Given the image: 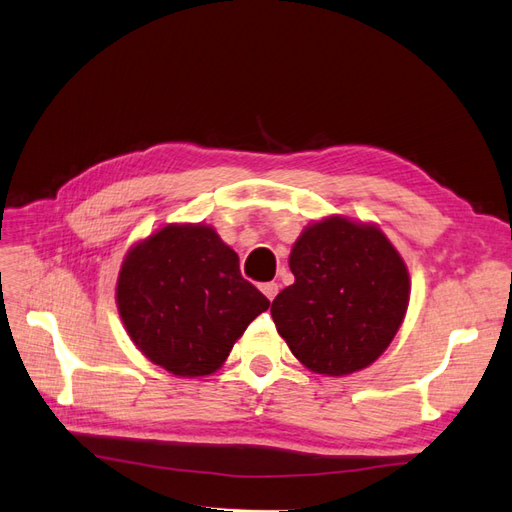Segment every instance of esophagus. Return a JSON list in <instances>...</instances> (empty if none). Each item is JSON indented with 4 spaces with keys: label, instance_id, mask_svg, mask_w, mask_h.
<instances>
[{
    "label": "esophagus",
    "instance_id": "1",
    "mask_svg": "<svg viewBox=\"0 0 512 512\" xmlns=\"http://www.w3.org/2000/svg\"><path fill=\"white\" fill-rule=\"evenodd\" d=\"M262 292L264 295L273 301L275 297H277V292H279V286L275 284V281H268V284H262Z\"/></svg>",
    "mask_w": 512,
    "mask_h": 512
}]
</instances>
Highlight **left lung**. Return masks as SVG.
Listing matches in <instances>:
<instances>
[{
  "instance_id": "obj_1",
  "label": "left lung",
  "mask_w": 512,
  "mask_h": 512,
  "mask_svg": "<svg viewBox=\"0 0 512 512\" xmlns=\"http://www.w3.org/2000/svg\"><path fill=\"white\" fill-rule=\"evenodd\" d=\"M295 284L273 301V321L308 369L347 376L372 365L409 306L407 266L385 233L330 215L292 246Z\"/></svg>"
}]
</instances>
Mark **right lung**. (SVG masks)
Masks as SVG:
<instances>
[{"mask_svg":"<svg viewBox=\"0 0 512 512\" xmlns=\"http://www.w3.org/2000/svg\"><path fill=\"white\" fill-rule=\"evenodd\" d=\"M116 303L138 350L184 378L220 369L270 306L239 273L235 250L204 224H167L129 250Z\"/></svg>","mask_w":512,"mask_h":512,"instance_id":"right-lung-1","label":"right lung"}]
</instances>
